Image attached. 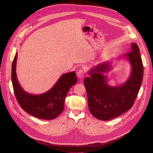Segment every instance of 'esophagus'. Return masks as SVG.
<instances>
[{
  "label": "esophagus",
  "instance_id": "esophagus-1",
  "mask_svg": "<svg viewBox=\"0 0 153 153\" xmlns=\"http://www.w3.org/2000/svg\"><path fill=\"white\" fill-rule=\"evenodd\" d=\"M85 71L83 70H82V69L79 70L77 71V76L79 79H82L85 76Z\"/></svg>",
  "mask_w": 153,
  "mask_h": 153
}]
</instances>
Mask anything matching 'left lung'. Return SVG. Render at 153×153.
I'll return each instance as SVG.
<instances>
[{"label": "left lung", "mask_w": 153, "mask_h": 153, "mask_svg": "<svg viewBox=\"0 0 153 153\" xmlns=\"http://www.w3.org/2000/svg\"><path fill=\"white\" fill-rule=\"evenodd\" d=\"M124 57L130 62L131 71L124 84L111 86L107 83V77L103 73L110 70L108 62L91 68L88 73L90 76L84 80L89 111L98 120L108 121L116 118L128 111L134 103L143 74L138 45L131 43V52L126 53Z\"/></svg>", "instance_id": "8db88e82"}]
</instances>
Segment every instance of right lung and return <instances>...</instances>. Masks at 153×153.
<instances>
[{
  "instance_id": "right-lung-1",
  "label": "right lung",
  "mask_w": 153,
  "mask_h": 153,
  "mask_svg": "<svg viewBox=\"0 0 153 153\" xmlns=\"http://www.w3.org/2000/svg\"><path fill=\"white\" fill-rule=\"evenodd\" d=\"M17 53L12 65L11 79L16 97L20 107L30 115L42 120H53L64 111L65 99L70 88L77 82L75 71L61 76L56 84L47 92L30 94L20 85L16 75Z\"/></svg>"
}]
</instances>
